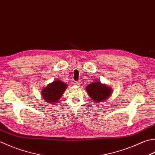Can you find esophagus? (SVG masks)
<instances>
[{"mask_svg":"<svg viewBox=\"0 0 155 155\" xmlns=\"http://www.w3.org/2000/svg\"><path fill=\"white\" fill-rule=\"evenodd\" d=\"M81 81H75L74 82V84H76V85H79V84H81Z\"/></svg>","mask_w":155,"mask_h":155,"instance_id":"esophagus-1","label":"esophagus"}]
</instances>
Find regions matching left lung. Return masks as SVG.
I'll use <instances>...</instances> for the list:
<instances>
[{
  "label": "left lung",
  "instance_id": "8db88e82",
  "mask_svg": "<svg viewBox=\"0 0 155 155\" xmlns=\"http://www.w3.org/2000/svg\"><path fill=\"white\" fill-rule=\"evenodd\" d=\"M86 89L90 97L96 103L104 101L111 93V89L110 87L99 82H95L88 84Z\"/></svg>",
  "mask_w": 155,
  "mask_h": 155
}]
</instances>
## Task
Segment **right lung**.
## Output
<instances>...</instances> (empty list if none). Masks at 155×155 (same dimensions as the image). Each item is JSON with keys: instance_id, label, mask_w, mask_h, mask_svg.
I'll list each match as a JSON object with an SVG mask.
<instances>
[{"instance_id": "right-lung-1", "label": "right lung", "mask_w": 155, "mask_h": 155, "mask_svg": "<svg viewBox=\"0 0 155 155\" xmlns=\"http://www.w3.org/2000/svg\"><path fill=\"white\" fill-rule=\"evenodd\" d=\"M66 87V84L60 81H55L42 90L41 95L47 102L50 104L57 103L60 98H61Z\"/></svg>"}]
</instances>
